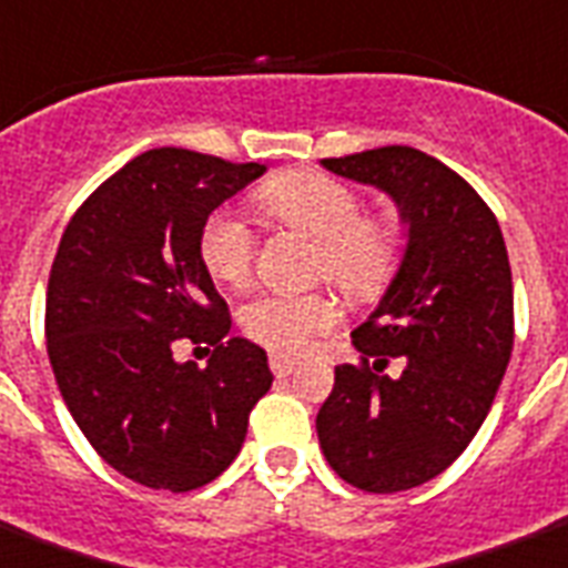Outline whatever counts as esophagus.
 Here are the masks:
<instances>
[{
    "instance_id": "esophagus-1",
    "label": "esophagus",
    "mask_w": 568,
    "mask_h": 568,
    "mask_svg": "<svg viewBox=\"0 0 568 568\" xmlns=\"http://www.w3.org/2000/svg\"><path fill=\"white\" fill-rule=\"evenodd\" d=\"M294 366H297V357H288V354H271V372H274L276 378L292 375Z\"/></svg>"
}]
</instances>
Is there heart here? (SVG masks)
Masks as SVG:
<instances>
[{
    "mask_svg": "<svg viewBox=\"0 0 568 568\" xmlns=\"http://www.w3.org/2000/svg\"><path fill=\"white\" fill-rule=\"evenodd\" d=\"M258 207L280 223L318 237V267L348 292H372L399 255V226L389 216H357L352 184L324 172H288L258 190ZM202 265L216 283L241 285L253 276L255 235L244 216L220 207L199 232ZM339 322V306L324 292H262L241 310V327L271 352H301Z\"/></svg>",
    "mask_w": 568,
    "mask_h": 568,
    "instance_id": "heart-1",
    "label": "heart"
}]
</instances>
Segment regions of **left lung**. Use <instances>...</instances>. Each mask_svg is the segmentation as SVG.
<instances>
[{"label": "left lung", "mask_w": 568, "mask_h": 568, "mask_svg": "<svg viewBox=\"0 0 568 568\" xmlns=\"http://www.w3.org/2000/svg\"><path fill=\"white\" fill-rule=\"evenodd\" d=\"M387 193L405 226L399 267L352 333L361 366H336L315 417L327 465L393 495L447 470L488 417L513 354V271L491 207L440 160L408 145L322 160ZM399 359V376L383 372Z\"/></svg>", "instance_id": "left-lung-1"}]
</instances>
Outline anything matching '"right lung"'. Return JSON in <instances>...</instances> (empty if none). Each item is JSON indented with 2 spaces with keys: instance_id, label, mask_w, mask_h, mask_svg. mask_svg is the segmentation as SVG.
<instances>
[{
  "instance_id": "right-lung-1",
  "label": "right lung",
  "mask_w": 568,
  "mask_h": 568,
  "mask_svg": "<svg viewBox=\"0 0 568 568\" xmlns=\"http://www.w3.org/2000/svg\"><path fill=\"white\" fill-rule=\"evenodd\" d=\"M262 163L151 149L106 179L64 229L47 285V354L98 456L133 483L193 491L223 474L267 389L265 348L226 333V301L199 255L214 207ZM181 341L215 352L174 361Z\"/></svg>"
}]
</instances>
